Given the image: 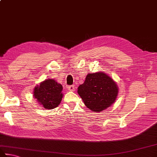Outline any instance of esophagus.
Wrapping results in <instances>:
<instances>
[{
	"mask_svg": "<svg viewBox=\"0 0 157 157\" xmlns=\"http://www.w3.org/2000/svg\"><path fill=\"white\" fill-rule=\"evenodd\" d=\"M67 88L70 91H74V90H75V86L74 85H71V86H67Z\"/></svg>",
	"mask_w": 157,
	"mask_h": 157,
	"instance_id": "esophagus-1",
	"label": "esophagus"
}]
</instances>
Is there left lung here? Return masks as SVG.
Listing matches in <instances>:
<instances>
[{
    "instance_id": "obj_1",
    "label": "left lung",
    "mask_w": 157,
    "mask_h": 157,
    "mask_svg": "<svg viewBox=\"0 0 157 157\" xmlns=\"http://www.w3.org/2000/svg\"><path fill=\"white\" fill-rule=\"evenodd\" d=\"M78 93L88 108L100 112L115 101L118 87L106 73L99 72L88 74Z\"/></svg>"
}]
</instances>
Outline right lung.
Returning <instances> with one entry per match:
<instances>
[{
	"label": "right lung",
	"mask_w": 157,
	"mask_h": 157,
	"mask_svg": "<svg viewBox=\"0 0 157 157\" xmlns=\"http://www.w3.org/2000/svg\"><path fill=\"white\" fill-rule=\"evenodd\" d=\"M62 86L54 79H46L34 88L33 96L46 109H53L60 104Z\"/></svg>",
	"instance_id": "right-lung-1"
}]
</instances>
